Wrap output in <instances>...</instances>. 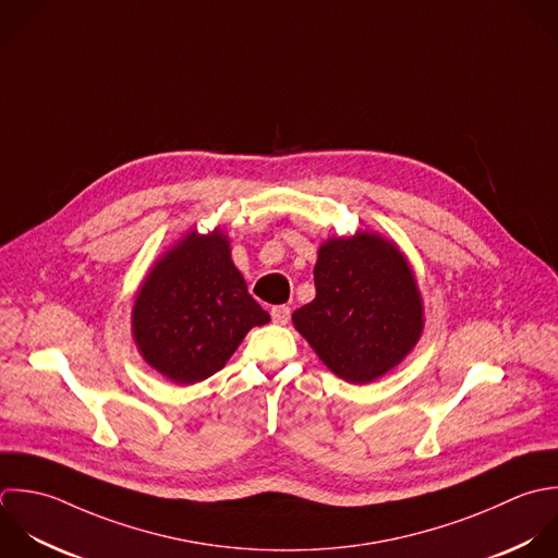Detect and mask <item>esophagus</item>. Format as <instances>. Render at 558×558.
I'll return each mask as SVG.
<instances>
[{"instance_id": "1", "label": "esophagus", "mask_w": 558, "mask_h": 558, "mask_svg": "<svg viewBox=\"0 0 558 558\" xmlns=\"http://www.w3.org/2000/svg\"><path fill=\"white\" fill-rule=\"evenodd\" d=\"M271 319H274V324H278V326H284V324H289V319H291V308L289 306H274L271 308Z\"/></svg>"}]
</instances>
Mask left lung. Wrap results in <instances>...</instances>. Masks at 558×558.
<instances>
[{
  "mask_svg": "<svg viewBox=\"0 0 558 558\" xmlns=\"http://www.w3.org/2000/svg\"><path fill=\"white\" fill-rule=\"evenodd\" d=\"M313 276L317 295L293 313V326L332 374L367 385L409 356L424 330V304L393 241L376 232L328 239Z\"/></svg>",
  "mask_w": 558,
  "mask_h": 558,
  "instance_id": "obj_1",
  "label": "left lung"
}]
</instances>
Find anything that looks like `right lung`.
Segmentation results:
<instances>
[{"label": "right lung", "mask_w": 558, "mask_h": 558, "mask_svg": "<svg viewBox=\"0 0 558 558\" xmlns=\"http://www.w3.org/2000/svg\"><path fill=\"white\" fill-rule=\"evenodd\" d=\"M269 313L247 293L221 230L184 234L145 276L132 306V337L149 367L175 385L219 372Z\"/></svg>", "instance_id": "right-lung-1"}]
</instances>
